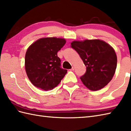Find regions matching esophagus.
<instances>
[{"label":"esophagus","instance_id":"1","mask_svg":"<svg viewBox=\"0 0 131 131\" xmlns=\"http://www.w3.org/2000/svg\"><path fill=\"white\" fill-rule=\"evenodd\" d=\"M74 69H75V67H74V66H73V67H72V68L70 69V70H71V71H73V70H74Z\"/></svg>","mask_w":131,"mask_h":131}]
</instances>
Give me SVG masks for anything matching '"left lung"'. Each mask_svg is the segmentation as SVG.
<instances>
[{"label":"left lung","mask_w":131,"mask_h":131,"mask_svg":"<svg viewBox=\"0 0 131 131\" xmlns=\"http://www.w3.org/2000/svg\"><path fill=\"white\" fill-rule=\"evenodd\" d=\"M71 44L86 66L85 73L80 78L83 84L94 91L104 88L112 79L116 68L114 49L99 39L74 41Z\"/></svg>","instance_id":"1"}]
</instances>
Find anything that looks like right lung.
I'll list each match as a JSON object with an SVG mask.
<instances>
[{"label": "right lung", "mask_w": 131, "mask_h": 131, "mask_svg": "<svg viewBox=\"0 0 131 131\" xmlns=\"http://www.w3.org/2000/svg\"><path fill=\"white\" fill-rule=\"evenodd\" d=\"M66 43L62 38H45L37 40L27 49L25 69L30 82L36 87L50 90L59 84L68 70L61 68L57 52Z\"/></svg>", "instance_id": "add662e5"}]
</instances>
